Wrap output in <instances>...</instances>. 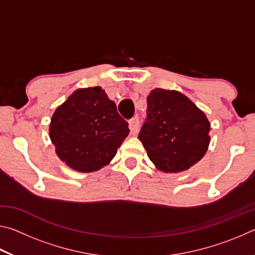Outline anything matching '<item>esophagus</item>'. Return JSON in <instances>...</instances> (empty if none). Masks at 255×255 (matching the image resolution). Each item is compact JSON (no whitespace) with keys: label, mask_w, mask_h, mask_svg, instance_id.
Listing matches in <instances>:
<instances>
[{"label":"esophagus","mask_w":255,"mask_h":255,"mask_svg":"<svg viewBox=\"0 0 255 255\" xmlns=\"http://www.w3.org/2000/svg\"><path fill=\"white\" fill-rule=\"evenodd\" d=\"M129 129H130V132L132 133V135L137 133L138 129H139V119L135 117V118L129 120Z\"/></svg>","instance_id":"esophagus-1"}]
</instances>
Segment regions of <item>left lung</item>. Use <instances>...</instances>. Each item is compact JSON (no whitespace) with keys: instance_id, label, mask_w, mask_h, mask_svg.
Segmentation results:
<instances>
[{"instance_id":"1","label":"left lung","mask_w":255,"mask_h":255,"mask_svg":"<svg viewBox=\"0 0 255 255\" xmlns=\"http://www.w3.org/2000/svg\"><path fill=\"white\" fill-rule=\"evenodd\" d=\"M146 115L138 138L159 171L182 172L204 157L210 143V123L184 94L153 90Z\"/></svg>"}]
</instances>
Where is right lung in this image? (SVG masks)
I'll use <instances>...</instances> for the list:
<instances>
[{"label":"right lung","instance_id":"1","mask_svg":"<svg viewBox=\"0 0 255 255\" xmlns=\"http://www.w3.org/2000/svg\"><path fill=\"white\" fill-rule=\"evenodd\" d=\"M128 133V123L100 86L73 92L55 110L49 126L57 156L84 173L108 165Z\"/></svg>","mask_w":255,"mask_h":255}]
</instances>
